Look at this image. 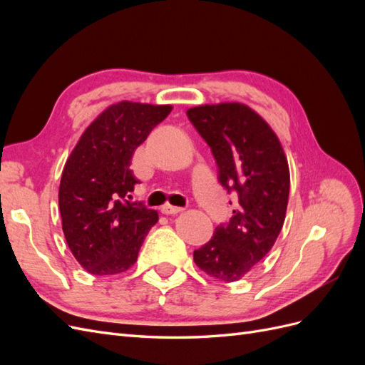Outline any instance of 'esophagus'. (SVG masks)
Instances as JSON below:
<instances>
[{"label":"esophagus","mask_w":365,"mask_h":365,"mask_svg":"<svg viewBox=\"0 0 365 365\" xmlns=\"http://www.w3.org/2000/svg\"><path fill=\"white\" fill-rule=\"evenodd\" d=\"M182 208L181 207H175L170 204H165L161 207V213L163 215H176V213H181Z\"/></svg>","instance_id":"1"}]
</instances>
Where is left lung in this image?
I'll return each instance as SVG.
<instances>
[{"label":"left lung","instance_id":"1","mask_svg":"<svg viewBox=\"0 0 365 365\" xmlns=\"http://www.w3.org/2000/svg\"><path fill=\"white\" fill-rule=\"evenodd\" d=\"M187 117L213 152L217 178L237 207L193 260L220 282L244 277L272 248L289 197V168L269 125L244 103L190 108Z\"/></svg>","mask_w":365,"mask_h":365}]
</instances>
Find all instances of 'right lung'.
<instances>
[{"instance_id": "right-lung-1", "label": "right lung", "mask_w": 365, "mask_h": 365, "mask_svg": "<svg viewBox=\"0 0 365 365\" xmlns=\"http://www.w3.org/2000/svg\"><path fill=\"white\" fill-rule=\"evenodd\" d=\"M170 105L120 102L86 128L62 172V230L76 260L94 275L129 269L158 213L130 202L138 180L130 170L135 149L168 117Z\"/></svg>"}]
</instances>
